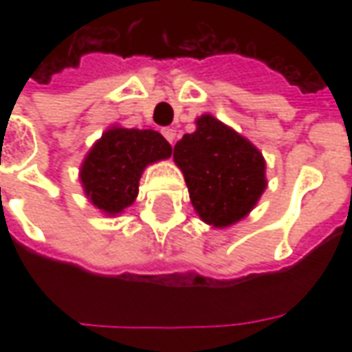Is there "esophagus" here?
Masks as SVG:
<instances>
[{
  "label": "esophagus",
  "mask_w": 352,
  "mask_h": 352,
  "mask_svg": "<svg viewBox=\"0 0 352 352\" xmlns=\"http://www.w3.org/2000/svg\"><path fill=\"white\" fill-rule=\"evenodd\" d=\"M162 133H164V138L168 139L169 143L173 145V141H175V130H171V128H164V130H162Z\"/></svg>",
  "instance_id": "esophagus-1"
}]
</instances>
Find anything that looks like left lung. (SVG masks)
<instances>
[{
	"label": "left lung",
	"instance_id": "left-lung-1",
	"mask_svg": "<svg viewBox=\"0 0 352 352\" xmlns=\"http://www.w3.org/2000/svg\"><path fill=\"white\" fill-rule=\"evenodd\" d=\"M194 211L213 228H228L256 207L267 179L265 160L251 141L213 115L196 118V131L173 146Z\"/></svg>",
	"mask_w": 352,
	"mask_h": 352
}]
</instances>
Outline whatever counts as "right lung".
Wrapping results in <instances>:
<instances>
[{
	"label": "right lung",
	"mask_w": 352,
	"mask_h": 352,
	"mask_svg": "<svg viewBox=\"0 0 352 352\" xmlns=\"http://www.w3.org/2000/svg\"><path fill=\"white\" fill-rule=\"evenodd\" d=\"M171 156V145L154 130L109 126L80 164L85 196L105 217H118L139 194L146 166Z\"/></svg>",
	"instance_id": "add662e5"
}]
</instances>
